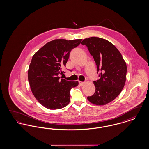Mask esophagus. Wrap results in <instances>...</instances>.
Here are the masks:
<instances>
[{
    "label": "esophagus",
    "instance_id": "esophagus-1",
    "mask_svg": "<svg viewBox=\"0 0 149 149\" xmlns=\"http://www.w3.org/2000/svg\"><path fill=\"white\" fill-rule=\"evenodd\" d=\"M79 84L80 86H83L84 85V82H81V81H79Z\"/></svg>",
    "mask_w": 149,
    "mask_h": 149
}]
</instances>
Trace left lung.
Wrapping results in <instances>:
<instances>
[{"label":"left lung","instance_id":"obj_1","mask_svg":"<svg viewBox=\"0 0 149 149\" xmlns=\"http://www.w3.org/2000/svg\"><path fill=\"white\" fill-rule=\"evenodd\" d=\"M88 47L100 71V79L93 81L94 94L88 100L97 106L105 105L120 94L126 79L127 66L118 50L111 42L99 37H92L81 42Z\"/></svg>","mask_w":149,"mask_h":149}]
</instances>
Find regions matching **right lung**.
Listing matches in <instances>:
<instances>
[{"label": "right lung", "instance_id": "obj_1", "mask_svg": "<svg viewBox=\"0 0 149 149\" xmlns=\"http://www.w3.org/2000/svg\"><path fill=\"white\" fill-rule=\"evenodd\" d=\"M81 40H52L32 57L28 71L30 88L36 99L46 108L61 109L69 103L70 91L79 83L60 79L58 75L63 73L62 69L66 66L71 50Z\"/></svg>", "mask_w": 149, "mask_h": 149}]
</instances>
